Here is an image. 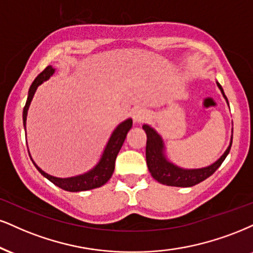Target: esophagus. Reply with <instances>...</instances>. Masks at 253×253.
<instances>
[{"label":"esophagus","instance_id":"1","mask_svg":"<svg viewBox=\"0 0 253 253\" xmlns=\"http://www.w3.org/2000/svg\"><path fill=\"white\" fill-rule=\"evenodd\" d=\"M149 117H150V114H149V111L146 109L137 108L132 111V118L136 123H142V122L148 120Z\"/></svg>","mask_w":253,"mask_h":253}]
</instances>
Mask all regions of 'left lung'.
Masks as SVG:
<instances>
[{
	"label": "left lung",
	"instance_id": "1",
	"mask_svg": "<svg viewBox=\"0 0 253 253\" xmlns=\"http://www.w3.org/2000/svg\"><path fill=\"white\" fill-rule=\"evenodd\" d=\"M217 83V86L219 88L220 92L223 93V97L227 98L224 93V90L219 83ZM143 130L146 133V164H148V169L150 171L151 176L160 182L161 184L169 186H179V188H189L193 186L196 184L203 182L210 177L218 168L222 165L226 156L229 155L230 149L232 145V136L230 144L227 146L225 152L220 156L218 160L211 165L204 168H198V169H184L178 165L173 164L172 162L168 160L167 154H165V146L162 136L158 133L154 127H151L148 124L143 126ZM233 132V129H232Z\"/></svg>",
	"mask_w": 253,
	"mask_h": 253
}]
</instances>
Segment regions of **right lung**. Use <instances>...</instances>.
<instances>
[{"label":"right lung","instance_id":"right-lung-1","mask_svg":"<svg viewBox=\"0 0 253 253\" xmlns=\"http://www.w3.org/2000/svg\"><path fill=\"white\" fill-rule=\"evenodd\" d=\"M55 69L51 67V65H48L44 70L41 73L39 76L36 77L35 81H34L33 84L30 85L29 91H28V98L27 103L24 105L23 109V126L24 130H26V123H27V115L28 110H29L30 103L33 101L34 95H35L37 88L41 85L43 82L48 81L50 77L54 75ZM132 127V120L131 118H127V120L123 121L122 123L118 124L116 129L114 130L111 133L110 138L105 145L104 151L99 158L98 163L92 168L91 170L86 171L82 174H79V176L74 177H68V178H60V177L51 176V174L46 173L43 171L41 168L37 165L35 162L33 161L34 165L36 167V169L40 171L41 174L45 177L46 179L50 180L51 183H54L55 185H57L58 188L65 190V191L70 192H79V191H86V190H91L99 188V186L104 185L105 183L108 182L109 179L111 178L112 173H114L115 170V161H116V157L120 152L122 145H123L124 141H126L127 132ZM29 152V150H28Z\"/></svg>","mask_w":253,"mask_h":253}]
</instances>
